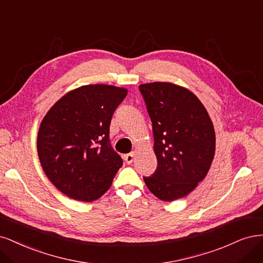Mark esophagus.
I'll use <instances>...</instances> for the list:
<instances>
[{
	"label": "esophagus",
	"instance_id": "obj_1",
	"mask_svg": "<svg viewBox=\"0 0 263 263\" xmlns=\"http://www.w3.org/2000/svg\"><path fill=\"white\" fill-rule=\"evenodd\" d=\"M133 159H134V154H132V153L124 155V160H125L126 164H129V165L132 164L133 163Z\"/></svg>",
	"mask_w": 263,
	"mask_h": 263
}]
</instances>
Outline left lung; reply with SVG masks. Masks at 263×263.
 Segmentation results:
<instances>
[{
    "mask_svg": "<svg viewBox=\"0 0 263 263\" xmlns=\"http://www.w3.org/2000/svg\"><path fill=\"white\" fill-rule=\"evenodd\" d=\"M154 135L157 168L143 177L163 201L189 194L204 179L215 153V132L205 107L189 89L172 83L139 86Z\"/></svg>",
    "mask_w": 263,
    "mask_h": 263,
    "instance_id": "8db88e82",
    "label": "left lung"
}]
</instances>
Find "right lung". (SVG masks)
<instances>
[{
  "mask_svg": "<svg viewBox=\"0 0 263 263\" xmlns=\"http://www.w3.org/2000/svg\"><path fill=\"white\" fill-rule=\"evenodd\" d=\"M128 90L105 84L71 90L41 121L37 151L42 169L71 199L91 202L110 188L122 166L112 149L109 126Z\"/></svg>",
  "mask_w": 263,
  "mask_h": 263,
  "instance_id": "add662e5",
  "label": "right lung"
}]
</instances>
